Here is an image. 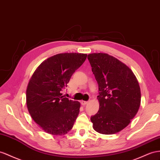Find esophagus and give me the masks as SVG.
I'll return each instance as SVG.
<instances>
[{
  "label": "esophagus",
  "instance_id": "34e87169",
  "mask_svg": "<svg viewBox=\"0 0 160 160\" xmlns=\"http://www.w3.org/2000/svg\"><path fill=\"white\" fill-rule=\"evenodd\" d=\"M88 103V101H81V104L82 105H86Z\"/></svg>",
  "mask_w": 160,
  "mask_h": 160
}]
</instances>
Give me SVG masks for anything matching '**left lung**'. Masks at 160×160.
<instances>
[{
    "mask_svg": "<svg viewBox=\"0 0 160 160\" xmlns=\"http://www.w3.org/2000/svg\"><path fill=\"white\" fill-rule=\"evenodd\" d=\"M99 85V109L91 120L95 130L112 134L128 126L141 104V90L132 70L107 53L88 55Z\"/></svg>",
    "mask_w": 160,
    "mask_h": 160,
    "instance_id": "obj_1",
    "label": "left lung"
}]
</instances>
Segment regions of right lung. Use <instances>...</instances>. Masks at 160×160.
I'll return each instance as SVG.
<instances>
[{
  "instance_id": "right-lung-1",
  "label": "right lung",
  "mask_w": 160,
  "mask_h": 160,
  "mask_svg": "<svg viewBox=\"0 0 160 160\" xmlns=\"http://www.w3.org/2000/svg\"><path fill=\"white\" fill-rule=\"evenodd\" d=\"M82 53H61L41 63L26 90V104L31 117L45 132L62 135L71 130L80 103L62 96L73 73L87 59Z\"/></svg>"
}]
</instances>
